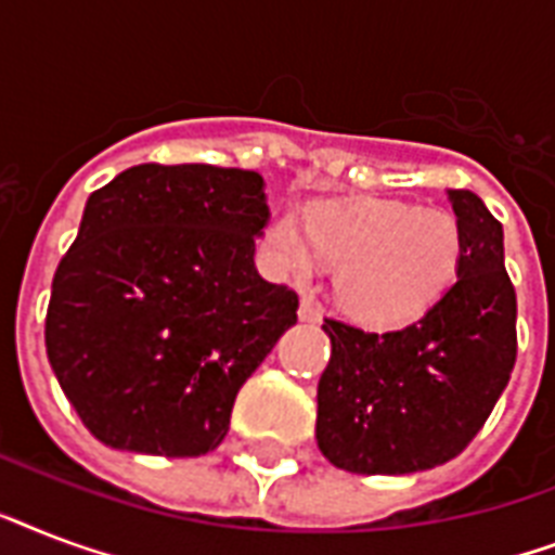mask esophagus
I'll return each mask as SVG.
<instances>
[{
	"instance_id": "1",
	"label": "esophagus",
	"mask_w": 555,
	"mask_h": 555,
	"mask_svg": "<svg viewBox=\"0 0 555 555\" xmlns=\"http://www.w3.org/2000/svg\"><path fill=\"white\" fill-rule=\"evenodd\" d=\"M299 320L302 322H320L322 320L320 308L313 305L311 296H302V302H299Z\"/></svg>"
}]
</instances>
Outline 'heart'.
Wrapping results in <instances>:
<instances>
[{"instance_id":"b5f03b06","label":"heart","mask_w":555,"mask_h":555,"mask_svg":"<svg viewBox=\"0 0 555 555\" xmlns=\"http://www.w3.org/2000/svg\"><path fill=\"white\" fill-rule=\"evenodd\" d=\"M261 244L287 273L308 276L320 261L337 268L339 305L383 328L421 320L452 287L464 256L455 218L405 201H313L305 227L294 212H276Z\"/></svg>"}]
</instances>
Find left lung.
<instances>
[{
    "instance_id": "8db88e82",
    "label": "left lung",
    "mask_w": 555,
    "mask_h": 555,
    "mask_svg": "<svg viewBox=\"0 0 555 555\" xmlns=\"http://www.w3.org/2000/svg\"><path fill=\"white\" fill-rule=\"evenodd\" d=\"M464 256L457 282L400 331L325 320L328 369L317 388V443L357 475H409L461 455L516 365V291L504 230L469 190H449Z\"/></svg>"
}]
</instances>
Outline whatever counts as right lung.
<instances>
[{
  "instance_id": "obj_1",
  "label": "right lung",
  "mask_w": 555,
  "mask_h": 555,
  "mask_svg": "<svg viewBox=\"0 0 555 555\" xmlns=\"http://www.w3.org/2000/svg\"><path fill=\"white\" fill-rule=\"evenodd\" d=\"M264 178L141 164L91 192L51 282L48 363L112 449L198 457L235 395L296 322L299 296L253 264Z\"/></svg>"
}]
</instances>
